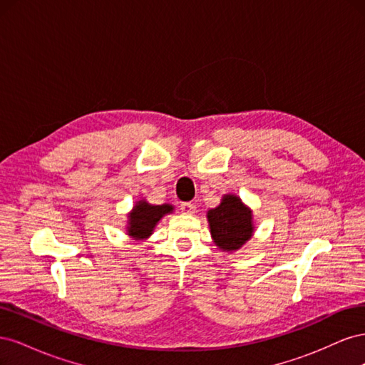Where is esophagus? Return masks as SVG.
Listing matches in <instances>:
<instances>
[{"instance_id": "1", "label": "esophagus", "mask_w": 365, "mask_h": 365, "mask_svg": "<svg viewBox=\"0 0 365 365\" xmlns=\"http://www.w3.org/2000/svg\"><path fill=\"white\" fill-rule=\"evenodd\" d=\"M181 212L184 215H193L196 212V205L192 202H182L181 204Z\"/></svg>"}]
</instances>
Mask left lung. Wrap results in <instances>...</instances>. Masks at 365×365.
Instances as JSON below:
<instances>
[{
  "mask_svg": "<svg viewBox=\"0 0 365 365\" xmlns=\"http://www.w3.org/2000/svg\"><path fill=\"white\" fill-rule=\"evenodd\" d=\"M207 220L213 244L225 252L244 247L254 235L252 210L235 193L222 196V201L207 212Z\"/></svg>",
  "mask_w": 365,
  "mask_h": 365,
  "instance_id": "obj_1",
  "label": "left lung"
}]
</instances>
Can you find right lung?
<instances>
[{
	"label": "right lung",
	"mask_w": 365,
	"mask_h": 365,
	"mask_svg": "<svg viewBox=\"0 0 365 365\" xmlns=\"http://www.w3.org/2000/svg\"><path fill=\"white\" fill-rule=\"evenodd\" d=\"M173 210L175 207L172 204L153 205L146 200L135 201L134 207L128 213L126 235L135 242L148 240L153 235V230H155L160 220L165 215L173 213Z\"/></svg>",
	"instance_id": "1"
}]
</instances>
